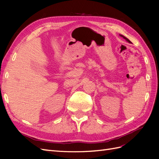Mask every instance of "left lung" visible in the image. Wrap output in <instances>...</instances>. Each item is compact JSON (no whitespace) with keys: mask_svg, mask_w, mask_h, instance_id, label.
<instances>
[{"mask_svg":"<svg viewBox=\"0 0 159 159\" xmlns=\"http://www.w3.org/2000/svg\"><path fill=\"white\" fill-rule=\"evenodd\" d=\"M120 36H121V37H123V38H124L125 39H126V41H128V42H129V43H131V42L130 41V40L129 39H127L126 38V37H124V36H123L122 35H120Z\"/></svg>","mask_w":159,"mask_h":159,"instance_id":"obj_1","label":"left lung"}]
</instances>
